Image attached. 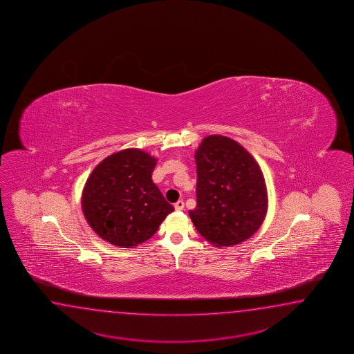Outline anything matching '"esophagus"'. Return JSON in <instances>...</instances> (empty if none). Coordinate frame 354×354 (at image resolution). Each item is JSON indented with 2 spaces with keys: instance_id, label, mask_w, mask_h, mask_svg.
<instances>
[{
  "instance_id": "obj_1",
  "label": "esophagus",
  "mask_w": 354,
  "mask_h": 354,
  "mask_svg": "<svg viewBox=\"0 0 354 354\" xmlns=\"http://www.w3.org/2000/svg\"><path fill=\"white\" fill-rule=\"evenodd\" d=\"M174 208H176L177 211H182V209L185 208V202L182 201V200L176 202V203H174Z\"/></svg>"
}]
</instances>
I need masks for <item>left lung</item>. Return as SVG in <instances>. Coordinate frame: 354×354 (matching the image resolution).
<instances>
[{
  "mask_svg": "<svg viewBox=\"0 0 354 354\" xmlns=\"http://www.w3.org/2000/svg\"><path fill=\"white\" fill-rule=\"evenodd\" d=\"M194 158L197 206L189 217L196 229L217 248L248 240L268 211V191L257 160L223 136L203 138Z\"/></svg>",
  "mask_w": 354,
  "mask_h": 354,
  "instance_id": "1",
  "label": "left lung"
}]
</instances>
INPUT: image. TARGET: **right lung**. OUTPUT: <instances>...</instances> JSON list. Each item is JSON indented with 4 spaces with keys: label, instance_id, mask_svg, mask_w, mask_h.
Returning <instances> with one entry per match:
<instances>
[{
    "label": "right lung",
    "instance_id": "add662e5",
    "mask_svg": "<svg viewBox=\"0 0 354 354\" xmlns=\"http://www.w3.org/2000/svg\"><path fill=\"white\" fill-rule=\"evenodd\" d=\"M157 158L129 148L97 165L82 194L84 216L99 237L119 248L151 239L174 206L152 180Z\"/></svg>",
    "mask_w": 354,
    "mask_h": 354
}]
</instances>
